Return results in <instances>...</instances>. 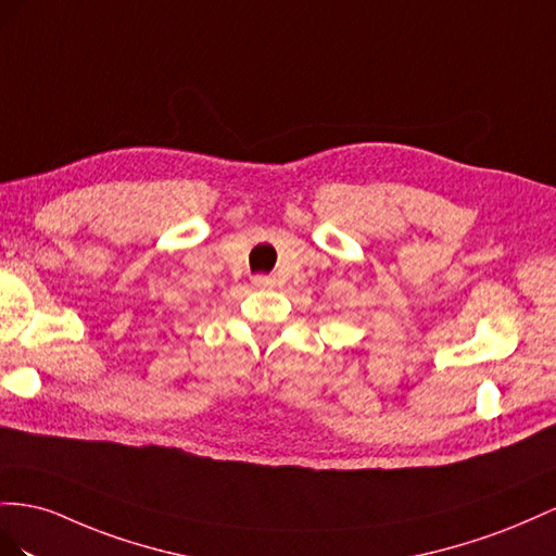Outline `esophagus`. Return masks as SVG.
I'll list each match as a JSON object with an SVG mask.
<instances>
[{
	"label": "esophagus",
	"instance_id": "esophagus-1",
	"mask_svg": "<svg viewBox=\"0 0 556 556\" xmlns=\"http://www.w3.org/2000/svg\"><path fill=\"white\" fill-rule=\"evenodd\" d=\"M253 287H258V289H265V287H273V277H265V275H261V277H256V279H253Z\"/></svg>",
	"mask_w": 556,
	"mask_h": 556
}]
</instances>
